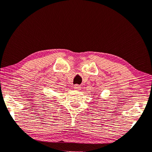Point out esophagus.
Returning a JSON list of instances; mask_svg holds the SVG:
<instances>
[{
  "mask_svg": "<svg viewBox=\"0 0 152 152\" xmlns=\"http://www.w3.org/2000/svg\"><path fill=\"white\" fill-rule=\"evenodd\" d=\"M74 88V89L76 90H80V88H81V87H80V86H78V85H75Z\"/></svg>",
  "mask_w": 152,
  "mask_h": 152,
  "instance_id": "obj_1",
  "label": "esophagus"
}]
</instances>
